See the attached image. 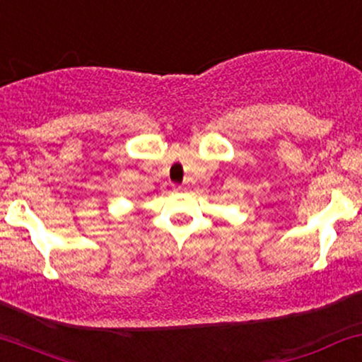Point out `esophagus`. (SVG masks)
Returning <instances> with one entry per match:
<instances>
[{"label": "esophagus", "mask_w": 362, "mask_h": 362, "mask_svg": "<svg viewBox=\"0 0 362 362\" xmlns=\"http://www.w3.org/2000/svg\"><path fill=\"white\" fill-rule=\"evenodd\" d=\"M177 190H182V185H177V187H175Z\"/></svg>", "instance_id": "34e87169"}]
</instances>
